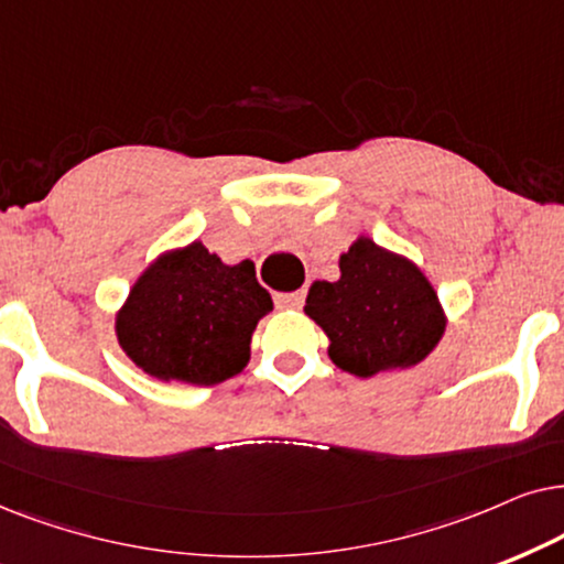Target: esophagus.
<instances>
[{"mask_svg": "<svg viewBox=\"0 0 564 564\" xmlns=\"http://www.w3.org/2000/svg\"><path fill=\"white\" fill-rule=\"evenodd\" d=\"M304 304V291H291V294H275L278 310H299Z\"/></svg>", "mask_w": 564, "mask_h": 564, "instance_id": "esophagus-1", "label": "esophagus"}]
</instances>
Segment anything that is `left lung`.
<instances>
[{
  "label": "left lung",
  "mask_w": 564,
  "mask_h": 564,
  "mask_svg": "<svg viewBox=\"0 0 564 564\" xmlns=\"http://www.w3.org/2000/svg\"><path fill=\"white\" fill-rule=\"evenodd\" d=\"M340 278L314 281L304 314L327 335V356L358 379L404 371L435 350L446 312L423 270L358 235L340 252Z\"/></svg>",
  "instance_id": "left-lung-1"
}]
</instances>
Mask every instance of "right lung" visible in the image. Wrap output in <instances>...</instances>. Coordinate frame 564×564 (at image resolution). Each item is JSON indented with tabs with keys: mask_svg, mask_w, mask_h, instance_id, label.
<instances>
[{
	"mask_svg": "<svg viewBox=\"0 0 564 564\" xmlns=\"http://www.w3.org/2000/svg\"><path fill=\"white\" fill-rule=\"evenodd\" d=\"M270 312L250 260L227 265L193 239L141 270L116 312V337L152 379L214 387L245 371L254 327Z\"/></svg>",
	"mask_w": 564,
	"mask_h": 564,
	"instance_id": "right-lung-1",
	"label": "right lung"
}]
</instances>
